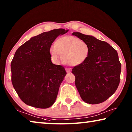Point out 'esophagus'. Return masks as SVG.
Instances as JSON below:
<instances>
[{"label": "esophagus", "mask_w": 132, "mask_h": 132, "mask_svg": "<svg viewBox=\"0 0 132 132\" xmlns=\"http://www.w3.org/2000/svg\"><path fill=\"white\" fill-rule=\"evenodd\" d=\"M66 70L68 73H70V71H71V69L69 68H66Z\"/></svg>", "instance_id": "obj_1"}]
</instances>
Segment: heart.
<instances>
[{
  "label": "heart",
  "mask_w": 132,
  "mask_h": 132,
  "mask_svg": "<svg viewBox=\"0 0 132 132\" xmlns=\"http://www.w3.org/2000/svg\"><path fill=\"white\" fill-rule=\"evenodd\" d=\"M53 62L58 63L60 56L63 62L69 66L83 64L88 58L90 47L85 41L72 36H64L56 40L50 48Z\"/></svg>",
  "instance_id": "b5f03b06"
}]
</instances>
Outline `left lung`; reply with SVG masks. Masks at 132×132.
Instances as JSON below:
<instances>
[{
    "label": "left lung",
    "instance_id": "obj_1",
    "mask_svg": "<svg viewBox=\"0 0 132 132\" xmlns=\"http://www.w3.org/2000/svg\"><path fill=\"white\" fill-rule=\"evenodd\" d=\"M72 35L90 47L87 59L72 69L77 90L86 103H102L116 92L120 83L121 63L118 52L107 42L93 36L79 32Z\"/></svg>",
    "mask_w": 132,
    "mask_h": 132
}]
</instances>
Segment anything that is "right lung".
Returning <instances> with one entry per match:
<instances>
[{
  "label": "right lung",
  "mask_w": 132,
  "mask_h": 132,
  "mask_svg": "<svg viewBox=\"0 0 132 132\" xmlns=\"http://www.w3.org/2000/svg\"><path fill=\"white\" fill-rule=\"evenodd\" d=\"M68 30L57 29L33 37L18 48L11 62L12 83L20 99L32 107L46 109L55 103L66 72L52 63L50 48Z\"/></svg>",
  "instance_id": "obj_1"
}]
</instances>
